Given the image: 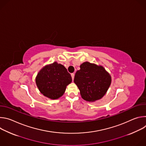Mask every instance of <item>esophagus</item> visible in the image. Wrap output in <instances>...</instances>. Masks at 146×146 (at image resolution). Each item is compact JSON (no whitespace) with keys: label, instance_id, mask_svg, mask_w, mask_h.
Segmentation results:
<instances>
[{"label":"esophagus","instance_id":"34e87169","mask_svg":"<svg viewBox=\"0 0 146 146\" xmlns=\"http://www.w3.org/2000/svg\"><path fill=\"white\" fill-rule=\"evenodd\" d=\"M71 76H72V80H74V73H72V74H71Z\"/></svg>","mask_w":146,"mask_h":146}]
</instances>
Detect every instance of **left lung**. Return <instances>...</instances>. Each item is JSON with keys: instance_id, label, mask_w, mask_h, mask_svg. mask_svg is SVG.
<instances>
[{"instance_id": "obj_1", "label": "left lung", "mask_w": 146, "mask_h": 146, "mask_svg": "<svg viewBox=\"0 0 146 146\" xmlns=\"http://www.w3.org/2000/svg\"><path fill=\"white\" fill-rule=\"evenodd\" d=\"M75 74L74 82L81 98L89 102L99 100L107 92L111 82L110 74L101 65L85 62Z\"/></svg>"}]
</instances>
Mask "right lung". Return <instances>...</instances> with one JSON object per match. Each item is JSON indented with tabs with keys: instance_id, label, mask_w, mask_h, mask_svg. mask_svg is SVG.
Segmentation results:
<instances>
[{
	"instance_id": "add662e5",
	"label": "right lung",
	"mask_w": 146,
	"mask_h": 146,
	"mask_svg": "<svg viewBox=\"0 0 146 146\" xmlns=\"http://www.w3.org/2000/svg\"><path fill=\"white\" fill-rule=\"evenodd\" d=\"M35 81L38 90L44 96L51 99H57L64 95L72 79L64 65L54 62L41 68Z\"/></svg>"
}]
</instances>
